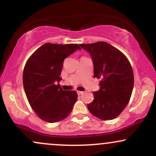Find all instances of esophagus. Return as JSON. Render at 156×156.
<instances>
[{
	"label": "esophagus",
	"mask_w": 156,
	"mask_h": 156,
	"mask_svg": "<svg viewBox=\"0 0 156 156\" xmlns=\"http://www.w3.org/2000/svg\"><path fill=\"white\" fill-rule=\"evenodd\" d=\"M77 93H78V95H80V94H83V92H82V91H77Z\"/></svg>",
	"instance_id": "obj_1"
}]
</instances>
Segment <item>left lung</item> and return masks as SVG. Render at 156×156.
<instances>
[{
	"instance_id": "1",
	"label": "left lung",
	"mask_w": 156,
	"mask_h": 156,
	"mask_svg": "<svg viewBox=\"0 0 156 156\" xmlns=\"http://www.w3.org/2000/svg\"><path fill=\"white\" fill-rule=\"evenodd\" d=\"M92 57L94 78L101 79L100 89L87 108L94 117L111 120L128 105L133 91V73L129 61L119 50L105 42L80 44Z\"/></svg>"
}]
</instances>
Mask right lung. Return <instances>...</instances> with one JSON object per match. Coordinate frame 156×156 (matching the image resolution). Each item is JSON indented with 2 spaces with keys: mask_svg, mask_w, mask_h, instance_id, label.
Listing matches in <instances>:
<instances>
[{
  "mask_svg": "<svg viewBox=\"0 0 156 156\" xmlns=\"http://www.w3.org/2000/svg\"><path fill=\"white\" fill-rule=\"evenodd\" d=\"M80 48L76 44L45 43L27 61L23 75V87L31 108L39 118L50 123L69 116L77 101L76 91H65L56 82L64 60Z\"/></svg>",
  "mask_w": 156,
  "mask_h": 156,
  "instance_id": "right-lung-1",
  "label": "right lung"
}]
</instances>
